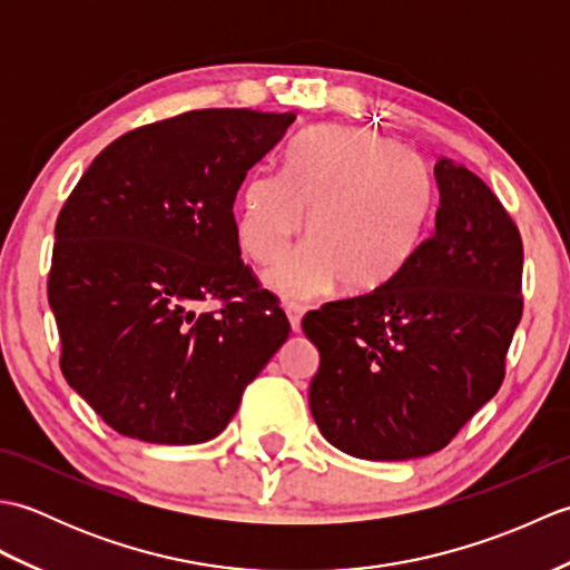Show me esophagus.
Masks as SVG:
<instances>
[{
	"label": "esophagus",
	"instance_id": "esophagus-1",
	"mask_svg": "<svg viewBox=\"0 0 570 570\" xmlns=\"http://www.w3.org/2000/svg\"><path fill=\"white\" fill-rule=\"evenodd\" d=\"M286 318H288V323H292V331L298 333L301 331V318H304V308L286 306Z\"/></svg>",
	"mask_w": 570,
	"mask_h": 570
}]
</instances>
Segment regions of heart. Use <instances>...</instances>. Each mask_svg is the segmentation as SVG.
I'll list each match as a JSON object with an SVG mask.
<instances>
[{
  "label": "heart",
  "instance_id": "b5f03b06",
  "mask_svg": "<svg viewBox=\"0 0 570 570\" xmlns=\"http://www.w3.org/2000/svg\"><path fill=\"white\" fill-rule=\"evenodd\" d=\"M306 217V245L266 272L276 296L306 301L337 284L372 294L414 262L433 220L426 166L404 144L360 127H321L298 137L282 176L254 174L237 203L247 257L272 264Z\"/></svg>",
  "mask_w": 570,
  "mask_h": 570
}]
</instances>
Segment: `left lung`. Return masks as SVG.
<instances>
[{
    "label": "left lung",
    "instance_id": "obj_1",
    "mask_svg": "<svg viewBox=\"0 0 570 570\" xmlns=\"http://www.w3.org/2000/svg\"><path fill=\"white\" fill-rule=\"evenodd\" d=\"M433 235L377 292L301 321L321 365L308 386L325 441L362 460L441 451L498 394L522 318V237L498 196L448 156Z\"/></svg>",
    "mask_w": 570,
    "mask_h": 570
}]
</instances>
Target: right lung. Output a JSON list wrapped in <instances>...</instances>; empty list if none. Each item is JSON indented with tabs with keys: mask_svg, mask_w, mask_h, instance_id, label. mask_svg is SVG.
<instances>
[{
	"mask_svg": "<svg viewBox=\"0 0 570 570\" xmlns=\"http://www.w3.org/2000/svg\"><path fill=\"white\" fill-rule=\"evenodd\" d=\"M294 119L193 110L139 127L70 193L48 274L60 370L117 433L215 439L286 343L284 311L239 259L233 205Z\"/></svg>",
	"mask_w": 570,
	"mask_h": 570,
	"instance_id": "obj_1",
	"label": "right lung"
}]
</instances>
